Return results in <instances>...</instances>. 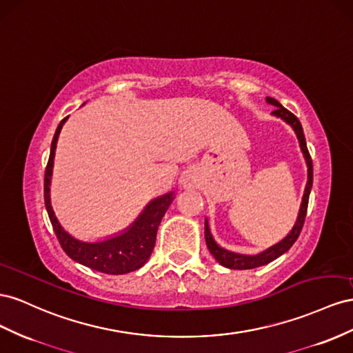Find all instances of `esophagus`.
<instances>
[{
  "label": "esophagus",
  "instance_id": "esophagus-1",
  "mask_svg": "<svg viewBox=\"0 0 353 353\" xmlns=\"http://www.w3.org/2000/svg\"><path fill=\"white\" fill-rule=\"evenodd\" d=\"M180 183H182V186L186 188V189H190V188L196 186L198 176L195 173V170H190V168L185 170L183 173H182V176H180Z\"/></svg>",
  "mask_w": 353,
  "mask_h": 353
}]
</instances>
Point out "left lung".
I'll list each match as a JSON object with an SVG mask.
<instances>
[{
  "mask_svg": "<svg viewBox=\"0 0 353 353\" xmlns=\"http://www.w3.org/2000/svg\"><path fill=\"white\" fill-rule=\"evenodd\" d=\"M266 102L269 105L276 106V109L274 110V112H272V115L285 121V123L294 130V133L299 139L301 154H303L306 165H307V183H306V188H305L303 198H301L299 216H297V220H296L293 229H291L290 234L284 239H281L278 244L266 248L265 251H261V253H259V254H254V256L238 254V253H232V251H229V250L221 248L214 241L213 235H211L208 220L205 219V226H204L205 228V243H207L210 253L213 254V257L219 261L221 266L229 268V269L244 270V269H254V268H259V266L268 265V263H270V261H274L275 259H278L279 256H283L284 253H287V251L291 247H293V244L296 243V239L299 238V235L301 232V228H303V223H305L310 189H312V183H314V165H312V159H310L309 150H307V146H306V139H305L303 128H301L300 121L297 119V117L294 114H291L288 109H285L283 105H281L278 100L272 99V97H266Z\"/></svg>",
  "mask_w": 353,
  "mask_h": 353,
  "instance_id": "8db88e82",
  "label": "left lung"
}]
</instances>
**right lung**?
Segmentation results:
<instances>
[{
	"instance_id": "obj_1",
	"label": "right lung",
	"mask_w": 353,
	"mask_h": 353,
	"mask_svg": "<svg viewBox=\"0 0 353 353\" xmlns=\"http://www.w3.org/2000/svg\"><path fill=\"white\" fill-rule=\"evenodd\" d=\"M66 119L68 117L60 121V124L56 128L44 176L46 208L59 243L70 259L90 269L110 275H123L137 270L146 263L150 254H152L158 226L176 195L174 192H168L149 201L133 223L117 235L99 241H83L68 232L56 217L52 207V198H50V185H52L57 139Z\"/></svg>"
}]
</instances>
